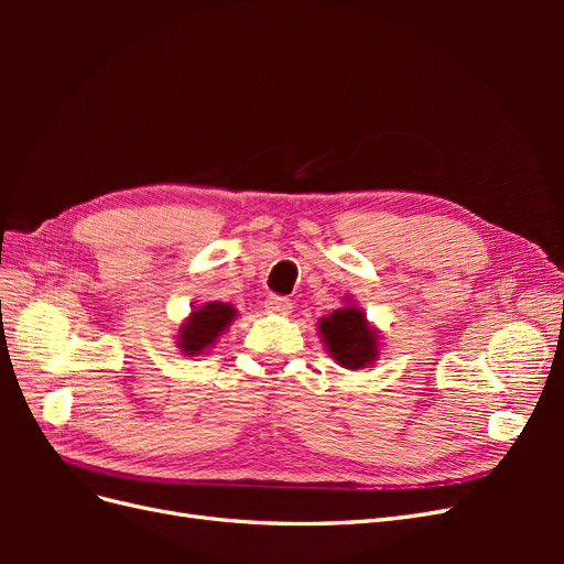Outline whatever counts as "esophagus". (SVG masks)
Listing matches in <instances>:
<instances>
[{
  "mask_svg": "<svg viewBox=\"0 0 564 564\" xmlns=\"http://www.w3.org/2000/svg\"><path fill=\"white\" fill-rule=\"evenodd\" d=\"M265 311L272 315H289L292 313V301L284 296H268L265 299Z\"/></svg>",
  "mask_w": 564,
  "mask_h": 564,
  "instance_id": "esophagus-1",
  "label": "esophagus"
}]
</instances>
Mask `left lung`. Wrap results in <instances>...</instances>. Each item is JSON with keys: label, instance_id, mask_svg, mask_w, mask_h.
<instances>
[{"label": "left lung", "instance_id": "obj_1", "mask_svg": "<svg viewBox=\"0 0 564 564\" xmlns=\"http://www.w3.org/2000/svg\"><path fill=\"white\" fill-rule=\"evenodd\" d=\"M317 329L322 344L340 367L362 369L377 360L379 334L369 327L367 315L355 303L348 301L344 308L322 317Z\"/></svg>", "mask_w": 564, "mask_h": 564}]
</instances>
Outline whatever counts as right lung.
<instances>
[{
    "label": "right lung",
    "mask_w": 564,
    "mask_h": 564,
    "mask_svg": "<svg viewBox=\"0 0 564 564\" xmlns=\"http://www.w3.org/2000/svg\"><path fill=\"white\" fill-rule=\"evenodd\" d=\"M235 317H237V311L230 303L209 301L199 305V308H195L178 329L176 344L181 352L187 357H195L204 350H209L216 344V338L228 329V324Z\"/></svg>",
    "instance_id": "obj_1"
}]
</instances>
